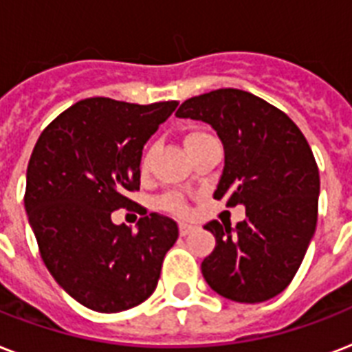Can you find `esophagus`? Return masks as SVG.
Listing matches in <instances>:
<instances>
[{
	"mask_svg": "<svg viewBox=\"0 0 352 352\" xmlns=\"http://www.w3.org/2000/svg\"><path fill=\"white\" fill-rule=\"evenodd\" d=\"M195 230H197V226L188 225V223H181V225H179V232H181V235H188Z\"/></svg>",
	"mask_w": 352,
	"mask_h": 352,
	"instance_id": "34e87169",
	"label": "esophagus"
}]
</instances>
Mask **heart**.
<instances>
[{"label": "heart", "instance_id": "1", "mask_svg": "<svg viewBox=\"0 0 352 352\" xmlns=\"http://www.w3.org/2000/svg\"><path fill=\"white\" fill-rule=\"evenodd\" d=\"M208 138H212L208 135V133L204 131H190L184 137V144H186V149L190 151V149H193L195 146H199V144H203L204 140H208ZM153 153L155 149H148L146 151V155L142 157V164H140V168H142V171H148L149 166H151V160H153ZM162 206H164L166 210H170V212H175V214H186V204H184V201H182L181 197H177V195H168V197L162 201Z\"/></svg>", "mask_w": 352, "mask_h": 352}]
</instances>
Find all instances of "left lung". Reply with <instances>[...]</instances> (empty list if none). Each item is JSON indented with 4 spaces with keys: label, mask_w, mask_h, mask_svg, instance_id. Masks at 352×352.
<instances>
[{
    "label": "left lung",
    "mask_w": 352,
    "mask_h": 352,
    "mask_svg": "<svg viewBox=\"0 0 352 352\" xmlns=\"http://www.w3.org/2000/svg\"><path fill=\"white\" fill-rule=\"evenodd\" d=\"M179 118L214 127L225 168L214 199L243 204L246 217L232 228L210 221L215 248L201 270L226 300L261 303L283 292L316 232L320 171L312 149L278 107L241 89H217L182 102Z\"/></svg>",
    "instance_id": "1"
}]
</instances>
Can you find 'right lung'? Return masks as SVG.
Segmentation results:
<instances>
[{"label":"right lung","instance_id":"add662e5","mask_svg":"<svg viewBox=\"0 0 352 352\" xmlns=\"http://www.w3.org/2000/svg\"><path fill=\"white\" fill-rule=\"evenodd\" d=\"M175 107L85 98L58 115L32 149L25 210L41 259L91 311L113 314L148 300L179 237L175 221L159 214L140 217L137 232L111 221L133 204L127 193L140 188L144 144Z\"/></svg>","mask_w":352,"mask_h":352}]
</instances>
